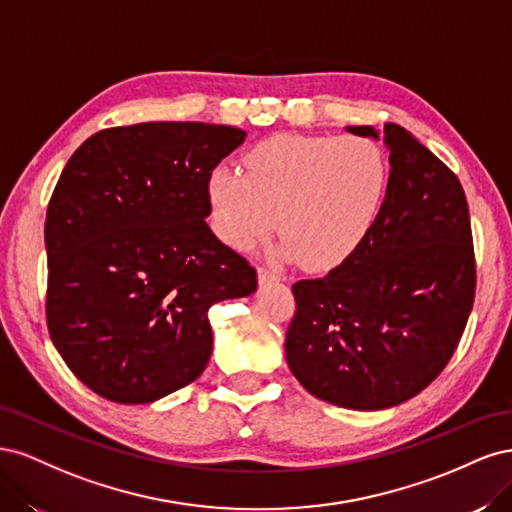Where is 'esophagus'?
<instances>
[{
	"mask_svg": "<svg viewBox=\"0 0 512 512\" xmlns=\"http://www.w3.org/2000/svg\"><path fill=\"white\" fill-rule=\"evenodd\" d=\"M277 280H280V277H277L271 269H267V267H258V284H260V286H267V284L277 282Z\"/></svg>",
	"mask_w": 512,
	"mask_h": 512,
	"instance_id": "34e87169",
	"label": "esophagus"
}]
</instances>
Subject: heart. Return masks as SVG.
I'll list each match as a JSON object with an SVG mask.
<instances>
[{"instance_id":"1","label":"heart","mask_w":512,"mask_h":512,"mask_svg":"<svg viewBox=\"0 0 512 512\" xmlns=\"http://www.w3.org/2000/svg\"><path fill=\"white\" fill-rule=\"evenodd\" d=\"M237 166L209 170V222L222 243L247 250L275 228L273 254L307 269H333L363 243L380 218L391 166L367 136L277 134Z\"/></svg>"}]
</instances>
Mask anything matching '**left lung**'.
<instances>
[{
    "mask_svg": "<svg viewBox=\"0 0 512 512\" xmlns=\"http://www.w3.org/2000/svg\"><path fill=\"white\" fill-rule=\"evenodd\" d=\"M350 134L380 138L371 126ZM382 141L391 181L363 243L320 280L292 286L288 367L314 397L348 410L404 404L438 378L476 290L468 200L455 173L397 123Z\"/></svg>",
    "mask_w": 512,
    "mask_h": 512,
    "instance_id": "1",
    "label": "left lung"
}]
</instances>
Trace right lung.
Instances as JSON below:
<instances>
[{"label":"right lung","mask_w":512,"mask_h":512,"mask_svg":"<svg viewBox=\"0 0 512 512\" xmlns=\"http://www.w3.org/2000/svg\"><path fill=\"white\" fill-rule=\"evenodd\" d=\"M245 132L200 121L108 128L72 153L44 224L46 322L61 359L115 404H151L209 363V307L256 271L207 226V175Z\"/></svg>","instance_id":"right-lung-1"}]
</instances>
